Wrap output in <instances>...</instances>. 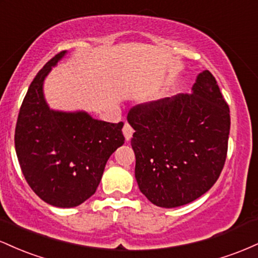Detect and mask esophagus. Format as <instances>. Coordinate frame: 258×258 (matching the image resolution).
Listing matches in <instances>:
<instances>
[{
  "label": "esophagus",
  "mask_w": 258,
  "mask_h": 258,
  "mask_svg": "<svg viewBox=\"0 0 258 258\" xmlns=\"http://www.w3.org/2000/svg\"><path fill=\"white\" fill-rule=\"evenodd\" d=\"M122 133L123 136H125V139L127 142L130 141V139L132 138V135H133V128L131 126L128 125V123H125V126H123L122 128Z\"/></svg>",
  "instance_id": "1"
}]
</instances>
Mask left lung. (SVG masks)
Returning <instances> with one entry per match:
<instances>
[{"mask_svg": "<svg viewBox=\"0 0 258 258\" xmlns=\"http://www.w3.org/2000/svg\"><path fill=\"white\" fill-rule=\"evenodd\" d=\"M131 144L139 190L154 205L172 209L205 194L224 166L229 106L209 70L190 94L179 93L131 109Z\"/></svg>", "mask_w": 258, "mask_h": 258, "instance_id": "left-lung-1", "label": "left lung"}]
</instances>
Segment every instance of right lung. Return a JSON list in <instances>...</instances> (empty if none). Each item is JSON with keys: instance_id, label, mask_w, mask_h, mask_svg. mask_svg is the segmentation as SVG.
<instances>
[{"instance_id": "obj_1", "label": "right lung", "mask_w": 258, "mask_h": 258, "mask_svg": "<svg viewBox=\"0 0 258 258\" xmlns=\"http://www.w3.org/2000/svg\"><path fill=\"white\" fill-rule=\"evenodd\" d=\"M65 54L63 51L47 61L31 82L18 115L14 143L22 172L35 194L49 205L69 209L96 193L106 161L125 137L123 122L49 108L44 80Z\"/></svg>"}]
</instances>
